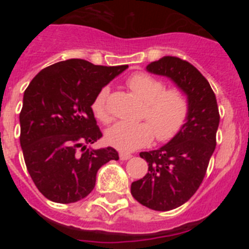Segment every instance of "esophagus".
<instances>
[{"instance_id": "34e87169", "label": "esophagus", "mask_w": 249, "mask_h": 249, "mask_svg": "<svg viewBox=\"0 0 249 249\" xmlns=\"http://www.w3.org/2000/svg\"><path fill=\"white\" fill-rule=\"evenodd\" d=\"M132 157L131 153H127V152H120V160H127Z\"/></svg>"}]
</instances>
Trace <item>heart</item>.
Masks as SVG:
<instances>
[{
  "mask_svg": "<svg viewBox=\"0 0 249 249\" xmlns=\"http://www.w3.org/2000/svg\"><path fill=\"white\" fill-rule=\"evenodd\" d=\"M127 86L143 105L141 118L146 122H118L106 132V140L121 151H133L148 146L155 136L158 142H168L181 132L190 113L187 96L179 89H166L156 77L137 72L127 78ZM109 89L102 87L94 96L92 112L97 120L109 123L111 112L107 106Z\"/></svg>",
  "mask_w": 249,
  "mask_h": 249,
  "instance_id": "b5f03b06",
  "label": "heart"
}]
</instances>
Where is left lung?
<instances>
[{
  "mask_svg": "<svg viewBox=\"0 0 249 249\" xmlns=\"http://www.w3.org/2000/svg\"><path fill=\"white\" fill-rule=\"evenodd\" d=\"M146 68L171 78L190 103L186 123L175 138L155 151L141 152L148 172L131 184L132 196L141 204L155 211H171L186 203L206 176L215 148L218 106L208 81L184 59L164 56Z\"/></svg>",
  "mask_w": 249,
  "mask_h": 249,
  "instance_id": "1",
  "label": "left lung"
}]
</instances>
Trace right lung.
Returning <instances> with one entry per match:
<instances>
[{"mask_svg":"<svg viewBox=\"0 0 249 249\" xmlns=\"http://www.w3.org/2000/svg\"><path fill=\"white\" fill-rule=\"evenodd\" d=\"M127 68L66 59L43 68L26 89L19 143L32 181L50 201L73 203L87 197L98 169L118 160L112 147L87 144L102 137L91 107L94 96Z\"/></svg>","mask_w":249,"mask_h":249,"instance_id":"1","label":"right lung"}]
</instances>
